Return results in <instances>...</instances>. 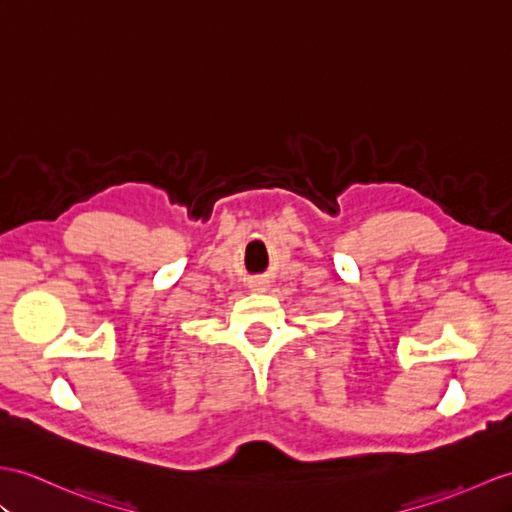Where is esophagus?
<instances>
[{
	"label": "esophagus",
	"instance_id": "esophagus-1",
	"mask_svg": "<svg viewBox=\"0 0 512 512\" xmlns=\"http://www.w3.org/2000/svg\"><path fill=\"white\" fill-rule=\"evenodd\" d=\"M267 289H269L267 280H256V282L249 284V291H254V293H265Z\"/></svg>",
	"mask_w": 512,
	"mask_h": 512
}]
</instances>
